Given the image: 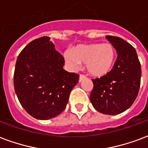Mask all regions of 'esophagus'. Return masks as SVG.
<instances>
[{"label":"esophagus","mask_w":148,"mask_h":148,"mask_svg":"<svg viewBox=\"0 0 148 148\" xmlns=\"http://www.w3.org/2000/svg\"><path fill=\"white\" fill-rule=\"evenodd\" d=\"M86 79V77L83 75V74H80V77H79V82H82L83 80Z\"/></svg>","instance_id":"esophagus-1"}]
</instances>
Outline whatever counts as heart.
<instances>
[{
	"label": "heart",
	"instance_id": "b5f03b06",
	"mask_svg": "<svg viewBox=\"0 0 148 148\" xmlns=\"http://www.w3.org/2000/svg\"><path fill=\"white\" fill-rule=\"evenodd\" d=\"M64 60L68 65L75 68L80 64H85L87 71L92 76L101 77L112 69L116 60V49L110 43H92L79 45L71 53L64 54Z\"/></svg>",
	"mask_w": 148,
	"mask_h": 148
}]
</instances>
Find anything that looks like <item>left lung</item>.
<instances>
[{
	"mask_svg": "<svg viewBox=\"0 0 148 148\" xmlns=\"http://www.w3.org/2000/svg\"><path fill=\"white\" fill-rule=\"evenodd\" d=\"M118 54L109 74L93 79L90 101L97 111L117 115L131 106L139 92L141 68L136 49L119 37L106 36Z\"/></svg>",
	"mask_w": 148,
	"mask_h": 148,
	"instance_id": "left-lung-1",
	"label": "left lung"
}]
</instances>
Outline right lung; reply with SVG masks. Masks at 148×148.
I'll list each match as a JSON object with an SVG mask.
<instances>
[{"mask_svg":"<svg viewBox=\"0 0 148 148\" xmlns=\"http://www.w3.org/2000/svg\"><path fill=\"white\" fill-rule=\"evenodd\" d=\"M64 59L47 36L29 42L17 58L14 91L32 116L47 120L59 116L77 84L79 75L64 69Z\"/></svg>","mask_w":148,"mask_h":148,"instance_id":"1","label":"right lung"}]
</instances>
